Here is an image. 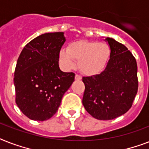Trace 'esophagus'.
I'll return each mask as SVG.
<instances>
[{
    "instance_id": "esophagus-1",
    "label": "esophagus",
    "mask_w": 149,
    "mask_h": 149,
    "mask_svg": "<svg viewBox=\"0 0 149 149\" xmlns=\"http://www.w3.org/2000/svg\"><path fill=\"white\" fill-rule=\"evenodd\" d=\"M75 79L76 80H80V79H82V77L81 76H79V75H76L75 76Z\"/></svg>"
}]
</instances>
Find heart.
<instances>
[{"instance_id":"b5f03b06","label":"heart","mask_w":149,"mask_h":149,"mask_svg":"<svg viewBox=\"0 0 149 149\" xmlns=\"http://www.w3.org/2000/svg\"><path fill=\"white\" fill-rule=\"evenodd\" d=\"M110 56L111 49L107 43L80 40L70 44L67 49H61L58 56L64 70L73 69L77 61L82 73L93 76L104 70Z\"/></svg>"}]
</instances>
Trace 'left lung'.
Returning <instances> with one entry per match:
<instances>
[{
	"label": "left lung",
	"instance_id": "obj_1",
	"mask_svg": "<svg viewBox=\"0 0 149 149\" xmlns=\"http://www.w3.org/2000/svg\"><path fill=\"white\" fill-rule=\"evenodd\" d=\"M111 56L100 74L83 77V104L98 120H112L127 112L138 92L136 59L127 47L112 38H105Z\"/></svg>",
	"mask_w": 149,
	"mask_h": 149
}]
</instances>
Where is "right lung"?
I'll return each mask as SVG.
<instances>
[{"instance_id":"right-lung-1","label":"right lung","mask_w":149,"mask_h":149,"mask_svg":"<svg viewBox=\"0 0 149 149\" xmlns=\"http://www.w3.org/2000/svg\"><path fill=\"white\" fill-rule=\"evenodd\" d=\"M63 32L45 33L27 44L17 58L14 84L15 101L34 120H46L58 111L62 98L74 82L73 72L58 66Z\"/></svg>"}]
</instances>
